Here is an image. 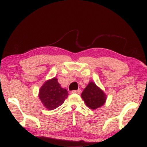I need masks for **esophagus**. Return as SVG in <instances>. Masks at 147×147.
Returning <instances> with one entry per match:
<instances>
[{"label":"esophagus","instance_id":"1","mask_svg":"<svg viewBox=\"0 0 147 147\" xmlns=\"http://www.w3.org/2000/svg\"><path fill=\"white\" fill-rule=\"evenodd\" d=\"M80 92H81V90H80V89H79V90H72V93L80 94Z\"/></svg>","mask_w":147,"mask_h":147}]
</instances>
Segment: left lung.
Listing matches in <instances>:
<instances>
[{
  "label": "left lung",
  "mask_w": 147,
  "mask_h": 147,
  "mask_svg": "<svg viewBox=\"0 0 147 147\" xmlns=\"http://www.w3.org/2000/svg\"><path fill=\"white\" fill-rule=\"evenodd\" d=\"M82 97L88 107L97 109L101 107L106 102L104 92L93 82H90L82 93Z\"/></svg>",
  "instance_id": "8db88e82"
}]
</instances>
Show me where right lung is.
<instances>
[{
  "instance_id": "obj_1",
  "label": "right lung",
  "mask_w": 147,
  "mask_h": 147,
  "mask_svg": "<svg viewBox=\"0 0 147 147\" xmlns=\"http://www.w3.org/2000/svg\"><path fill=\"white\" fill-rule=\"evenodd\" d=\"M68 95V91L61 87L56 78L47 81L39 90V98L48 110H54L62 105Z\"/></svg>"
}]
</instances>
